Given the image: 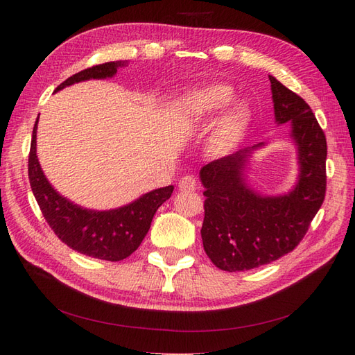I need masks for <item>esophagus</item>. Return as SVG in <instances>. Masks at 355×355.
<instances>
[{
	"instance_id": "1",
	"label": "esophagus",
	"mask_w": 355,
	"mask_h": 355,
	"mask_svg": "<svg viewBox=\"0 0 355 355\" xmlns=\"http://www.w3.org/2000/svg\"><path fill=\"white\" fill-rule=\"evenodd\" d=\"M198 187V180L189 175V176H184L179 180V188L180 191H196Z\"/></svg>"
}]
</instances>
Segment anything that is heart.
Here are the masks:
<instances>
[{
    "instance_id": "heart-1",
    "label": "heart",
    "mask_w": 355,
    "mask_h": 355,
    "mask_svg": "<svg viewBox=\"0 0 355 355\" xmlns=\"http://www.w3.org/2000/svg\"><path fill=\"white\" fill-rule=\"evenodd\" d=\"M232 90L228 85L213 84L192 92L185 102V114L196 120H204L219 112L231 101ZM250 124V115L241 105H232L214 124L209 137V149L213 154H228L244 137Z\"/></svg>"
}]
</instances>
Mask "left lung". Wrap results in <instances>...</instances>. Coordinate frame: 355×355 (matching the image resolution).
<instances>
[{"label":"left lung","mask_w":355,"mask_h":355,"mask_svg":"<svg viewBox=\"0 0 355 355\" xmlns=\"http://www.w3.org/2000/svg\"><path fill=\"white\" fill-rule=\"evenodd\" d=\"M275 120L292 123L300 176L283 197H261L245 187L241 168L249 149L211 161L201 171L206 191L201 239L219 270L247 271L271 263L302 241L326 197L327 142L313 110L270 75Z\"/></svg>","instance_id":"8db88e82"}]
</instances>
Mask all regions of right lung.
<instances>
[{
  "label": "right lung",
  "mask_w": 355,
  "mask_h": 355,
  "mask_svg": "<svg viewBox=\"0 0 355 355\" xmlns=\"http://www.w3.org/2000/svg\"><path fill=\"white\" fill-rule=\"evenodd\" d=\"M121 65H124V62L116 60L80 71L58 85L56 92L78 81L112 77L116 68ZM37 123L38 120L35 121L34 132H32L28 176L32 192H34L40 210L49 227L62 243L81 254L111 262L125 259L141 245L151 228L155 211L161 204L171 197L173 187L168 185L148 192L137 201L127 204L121 209L110 211L81 209L77 204H72L59 196L42 173L35 146Z\"/></svg>",
  "instance_id": "add662e5"
}]
</instances>
